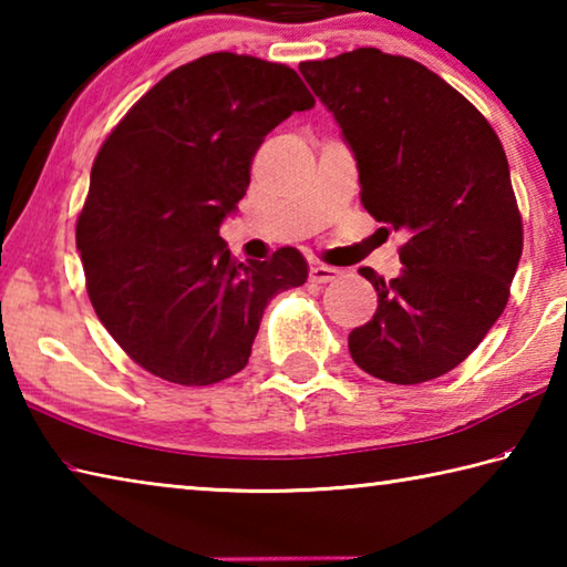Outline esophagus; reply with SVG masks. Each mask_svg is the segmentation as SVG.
I'll return each mask as SVG.
<instances>
[{"mask_svg":"<svg viewBox=\"0 0 567 567\" xmlns=\"http://www.w3.org/2000/svg\"><path fill=\"white\" fill-rule=\"evenodd\" d=\"M340 277V270H334V267H328V265H312L310 267V280L318 282V285H328L332 280H338Z\"/></svg>","mask_w":567,"mask_h":567,"instance_id":"34e87169","label":"esophagus"}]
</instances>
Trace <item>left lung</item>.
Masks as SVG:
<instances>
[{
  "instance_id": "obj_1",
  "label": "left lung",
  "mask_w": 567,
  "mask_h": 567,
  "mask_svg": "<svg viewBox=\"0 0 567 567\" xmlns=\"http://www.w3.org/2000/svg\"><path fill=\"white\" fill-rule=\"evenodd\" d=\"M300 72L342 127L362 207L402 229V270L348 338L358 368L417 385L457 368L501 318L523 255V217L503 142L473 102L410 56L375 47Z\"/></svg>"
}]
</instances>
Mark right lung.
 Masks as SVG:
<instances>
[{
    "label": "right lung",
    "instance_id": "1",
    "mask_svg": "<svg viewBox=\"0 0 567 567\" xmlns=\"http://www.w3.org/2000/svg\"><path fill=\"white\" fill-rule=\"evenodd\" d=\"M310 107L292 66L213 52L162 76L102 142L76 249L100 322L155 378L187 388L233 378L267 302L305 285L295 247L237 262L219 225L267 134Z\"/></svg>",
    "mask_w": 567,
    "mask_h": 567
}]
</instances>
